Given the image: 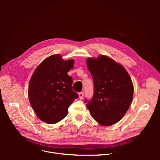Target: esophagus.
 Segmentation results:
<instances>
[{"mask_svg": "<svg viewBox=\"0 0 160 160\" xmlns=\"http://www.w3.org/2000/svg\"><path fill=\"white\" fill-rule=\"evenodd\" d=\"M83 95H84V94H83V92H80V93H79V99H83Z\"/></svg>", "mask_w": 160, "mask_h": 160, "instance_id": "34e87169", "label": "esophagus"}]
</instances>
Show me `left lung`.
Masks as SVG:
<instances>
[{
    "label": "left lung",
    "instance_id": "left-lung-1",
    "mask_svg": "<svg viewBox=\"0 0 160 160\" xmlns=\"http://www.w3.org/2000/svg\"><path fill=\"white\" fill-rule=\"evenodd\" d=\"M87 66L93 77L94 95L85 99L91 117L100 125L118 123L132 102L133 85L124 67L111 58H88Z\"/></svg>",
    "mask_w": 160,
    "mask_h": 160
}]
</instances>
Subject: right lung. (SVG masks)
<instances>
[{
	"label": "right lung",
	"instance_id": "add662e5",
	"mask_svg": "<svg viewBox=\"0 0 160 160\" xmlns=\"http://www.w3.org/2000/svg\"><path fill=\"white\" fill-rule=\"evenodd\" d=\"M74 60L65 61L52 55L33 72L28 84V99L37 117L55 124L64 119L68 108L78 94L72 90V79L67 72L73 68Z\"/></svg>",
	"mask_w": 160,
	"mask_h": 160
}]
</instances>
